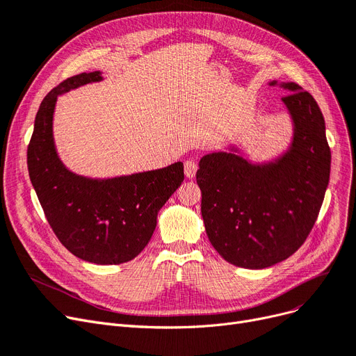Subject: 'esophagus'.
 Returning a JSON list of instances; mask_svg holds the SVG:
<instances>
[{
  "label": "esophagus",
  "mask_w": 356,
  "mask_h": 356,
  "mask_svg": "<svg viewBox=\"0 0 356 356\" xmlns=\"http://www.w3.org/2000/svg\"><path fill=\"white\" fill-rule=\"evenodd\" d=\"M196 170H198V164H196V161H193V160L185 161V175H186V177H189V179L195 177Z\"/></svg>",
  "instance_id": "esophagus-1"
}]
</instances>
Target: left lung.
I'll return each instance as SVG.
<instances>
[{"instance_id":"left-lung-1","label":"left lung","mask_w":356,"mask_h":356,"mask_svg":"<svg viewBox=\"0 0 356 356\" xmlns=\"http://www.w3.org/2000/svg\"><path fill=\"white\" fill-rule=\"evenodd\" d=\"M270 85H275L271 82ZM283 102L292 115V147L255 165L232 152L201 158L196 183L209 242L233 266L267 268L293 255L317 221L330 179L332 152L317 101L295 82Z\"/></svg>"}]
</instances>
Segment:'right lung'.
<instances>
[{
	"mask_svg": "<svg viewBox=\"0 0 356 356\" xmlns=\"http://www.w3.org/2000/svg\"><path fill=\"white\" fill-rule=\"evenodd\" d=\"M101 81L99 72L65 79L42 99L28 147L31 181L48 225L63 246L94 264H122L151 241L161 207L181 185L183 163L108 180L76 176L58 160L52 140L57 95Z\"/></svg>",
	"mask_w": 356,
	"mask_h": 356,
	"instance_id": "obj_1",
	"label": "right lung"
}]
</instances>
